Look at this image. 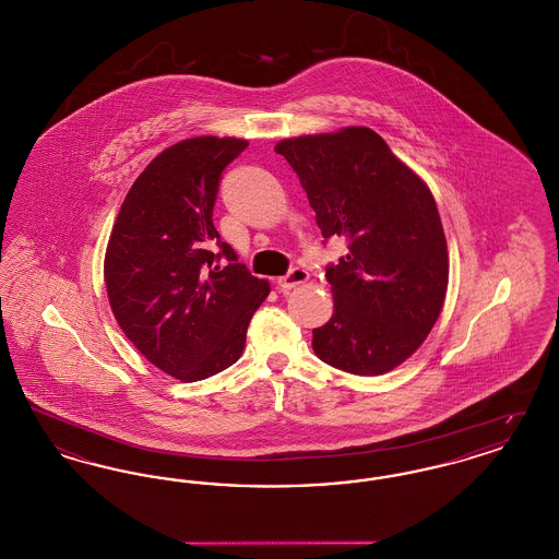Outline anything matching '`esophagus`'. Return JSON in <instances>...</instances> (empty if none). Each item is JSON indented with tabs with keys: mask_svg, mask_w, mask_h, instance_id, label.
<instances>
[{
	"mask_svg": "<svg viewBox=\"0 0 559 559\" xmlns=\"http://www.w3.org/2000/svg\"><path fill=\"white\" fill-rule=\"evenodd\" d=\"M308 278H310L308 270H304V267H293L285 276H281V278L276 281V285H278L281 292H292L295 287L308 283Z\"/></svg>",
	"mask_w": 559,
	"mask_h": 559,
	"instance_id": "34e87169",
	"label": "esophagus"
}]
</instances>
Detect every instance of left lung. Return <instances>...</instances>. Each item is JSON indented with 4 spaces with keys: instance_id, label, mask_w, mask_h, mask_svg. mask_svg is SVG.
Listing matches in <instances>:
<instances>
[{
    "instance_id": "obj_1",
    "label": "left lung",
    "mask_w": 559,
    "mask_h": 559,
    "mask_svg": "<svg viewBox=\"0 0 559 559\" xmlns=\"http://www.w3.org/2000/svg\"><path fill=\"white\" fill-rule=\"evenodd\" d=\"M317 212L324 239L346 237L326 266L333 317L312 331L322 362L383 374L426 342L449 285V251L426 182L369 128L276 144Z\"/></svg>"
}]
</instances>
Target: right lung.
Here are the masks:
<instances>
[{"label":"right lung","instance_id":"obj_1","mask_svg":"<svg viewBox=\"0 0 559 559\" xmlns=\"http://www.w3.org/2000/svg\"><path fill=\"white\" fill-rule=\"evenodd\" d=\"M247 146L201 135L163 151L133 182L108 239L115 319L148 362L180 381L235 365L270 293L213 226L222 174Z\"/></svg>","mask_w":559,"mask_h":559}]
</instances>
